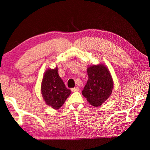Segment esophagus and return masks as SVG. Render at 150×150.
Wrapping results in <instances>:
<instances>
[{"label": "esophagus", "instance_id": "obj_1", "mask_svg": "<svg viewBox=\"0 0 150 150\" xmlns=\"http://www.w3.org/2000/svg\"><path fill=\"white\" fill-rule=\"evenodd\" d=\"M79 90V88L78 87H75V88H73L71 89V91L73 92H75V91H78Z\"/></svg>", "mask_w": 150, "mask_h": 150}]
</instances>
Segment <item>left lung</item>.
I'll list each match as a JSON object with an SVG mask.
<instances>
[{
    "label": "left lung",
    "instance_id": "left-lung-1",
    "mask_svg": "<svg viewBox=\"0 0 150 150\" xmlns=\"http://www.w3.org/2000/svg\"><path fill=\"white\" fill-rule=\"evenodd\" d=\"M88 79L82 91V95L93 106H100L110 96L113 87L109 70L103 64L88 68Z\"/></svg>",
    "mask_w": 150,
    "mask_h": 150
}]
</instances>
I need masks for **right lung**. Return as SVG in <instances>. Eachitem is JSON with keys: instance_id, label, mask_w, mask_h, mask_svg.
<instances>
[{"instance_id": "obj_1", "label": "right lung", "mask_w": 150, "mask_h": 150, "mask_svg": "<svg viewBox=\"0 0 150 150\" xmlns=\"http://www.w3.org/2000/svg\"><path fill=\"white\" fill-rule=\"evenodd\" d=\"M59 77L58 70L47 69L44 73L41 85V92L46 103L53 109H59L71 93Z\"/></svg>"}]
</instances>
